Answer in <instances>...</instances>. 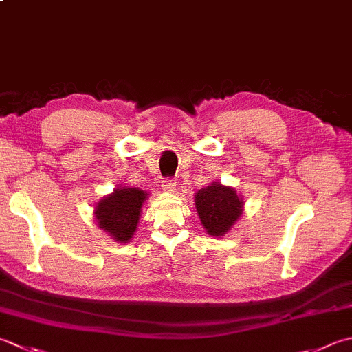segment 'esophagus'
Here are the masks:
<instances>
[{
	"label": "esophagus",
	"mask_w": 352,
	"mask_h": 352,
	"mask_svg": "<svg viewBox=\"0 0 352 352\" xmlns=\"http://www.w3.org/2000/svg\"><path fill=\"white\" fill-rule=\"evenodd\" d=\"M175 180L174 178H170V177H166V178H163L162 180V189L163 190H166V192H174L175 190Z\"/></svg>",
	"instance_id": "obj_1"
}]
</instances>
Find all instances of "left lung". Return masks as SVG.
I'll list each match as a JSON object with an SVG mask.
<instances>
[{"instance_id": "8db88e82", "label": "left lung", "mask_w": 352, "mask_h": 352, "mask_svg": "<svg viewBox=\"0 0 352 352\" xmlns=\"http://www.w3.org/2000/svg\"><path fill=\"white\" fill-rule=\"evenodd\" d=\"M243 199L232 188L213 183L198 190L195 206L201 224L212 236H223L243 213Z\"/></svg>"}]
</instances>
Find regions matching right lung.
I'll list each match as a JSON object with an SVG mask.
<instances>
[{"instance_id":"right-lung-1","label":"right lung","mask_w":352,"mask_h":352,"mask_svg":"<svg viewBox=\"0 0 352 352\" xmlns=\"http://www.w3.org/2000/svg\"><path fill=\"white\" fill-rule=\"evenodd\" d=\"M144 199L146 192L140 189H116L114 194L103 198L94 210L99 227L119 243H126L137 229Z\"/></svg>"}]
</instances>
